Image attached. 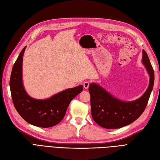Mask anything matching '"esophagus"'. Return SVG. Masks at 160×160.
<instances>
[{"label": "esophagus", "instance_id": "esophagus-1", "mask_svg": "<svg viewBox=\"0 0 160 160\" xmlns=\"http://www.w3.org/2000/svg\"><path fill=\"white\" fill-rule=\"evenodd\" d=\"M89 82L88 81H85L83 82V87L85 89H87L88 88H89Z\"/></svg>", "mask_w": 160, "mask_h": 160}]
</instances>
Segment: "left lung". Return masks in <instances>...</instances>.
Here are the masks:
<instances>
[{"instance_id": "left-lung-1", "label": "left lung", "mask_w": 160, "mask_h": 160, "mask_svg": "<svg viewBox=\"0 0 160 160\" xmlns=\"http://www.w3.org/2000/svg\"><path fill=\"white\" fill-rule=\"evenodd\" d=\"M142 62L150 75L149 85L142 97L133 101H122L96 83L89 84L91 115L101 127L116 129L127 126L138 118L144 111L154 83V71L147 53L142 51Z\"/></svg>"}]
</instances>
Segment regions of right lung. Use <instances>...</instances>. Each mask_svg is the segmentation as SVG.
Wrapping results in <instances>:
<instances>
[{"label": "right lung", "instance_id": "right-lung-1", "mask_svg": "<svg viewBox=\"0 0 160 160\" xmlns=\"http://www.w3.org/2000/svg\"><path fill=\"white\" fill-rule=\"evenodd\" d=\"M26 46L15 62L10 79V88L14 107L27 122L38 127L49 128L63 118L70 102L82 91L79 85L65 89L46 99H35L26 92L22 82V60Z\"/></svg>", "mask_w": 160, "mask_h": 160}]
</instances>
